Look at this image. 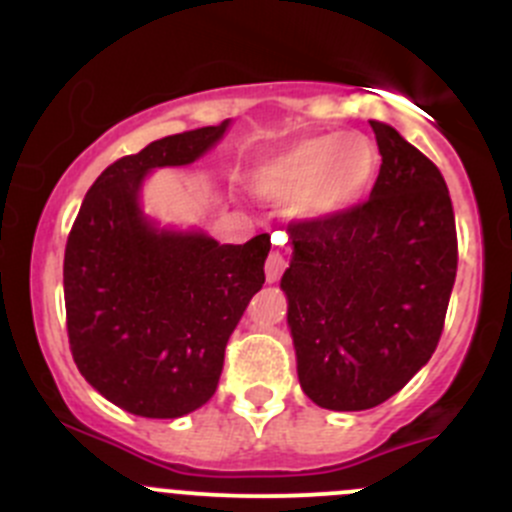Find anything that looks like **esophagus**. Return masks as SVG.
Masks as SVG:
<instances>
[{
  "instance_id": "obj_1",
  "label": "esophagus",
  "mask_w": 512,
  "mask_h": 512,
  "mask_svg": "<svg viewBox=\"0 0 512 512\" xmlns=\"http://www.w3.org/2000/svg\"><path fill=\"white\" fill-rule=\"evenodd\" d=\"M285 267H287L285 252H282V250H272L270 257H267V262H265L267 282H277V280H280L282 272H285Z\"/></svg>"
}]
</instances>
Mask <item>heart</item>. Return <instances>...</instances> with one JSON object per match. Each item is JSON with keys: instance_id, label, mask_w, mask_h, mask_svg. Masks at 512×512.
<instances>
[{"instance_id": "b5f03b06", "label": "heart", "mask_w": 512, "mask_h": 512, "mask_svg": "<svg viewBox=\"0 0 512 512\" xmlns=\"http://www.w3.org/2000/svg\"><path fill=\"white\" fill-rule=\"evenodd\" d=\"M379 151L364 133L299 138L252 168V188L272 203H294L309 218H337L354 210L374 185Z\"/></svg>"}]
</instances>
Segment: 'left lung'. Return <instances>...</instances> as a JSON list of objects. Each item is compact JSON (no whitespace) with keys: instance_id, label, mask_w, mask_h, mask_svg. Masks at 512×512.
<instances>
[{"instance_id":"left-lung-1","label":"left lung","mask_w":512,"mask_h":512,"mask_svg":"<svg viewBox=\"0 0 512 512\" xmlns=\"http://www.w3.org/2000/svg\"><path fill=\"white\" fill-rule=\"evenodd\" d=\"M381 153L369 200L289 223L282 275L302 391L322 409L364 411L431 359L458 267L441 170L396 128L371 121Z\"/></svg>"}]
</instances>
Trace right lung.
I'll return each mask as SVG.
<instances>
[{"label": "right lung", "mask_w": 512, "mask_h": 512, "mask_svg": "<svg viewBox=\"0 0 512 512\" xmlns=\"http://www.w3.org/2000/svg\"><path fill=\"white\" fill-rule=\"evenodd\" d=\"M227 123L165 136L108 165L66 240L71 354L98 394L128 414L178 418L208 404L227 339L265 285L267 232L220 245L205 232L160 230L138 203L153 168L198 160Z\"/></svg>", "instance_id": "right-lung-1"}]
</instances>
